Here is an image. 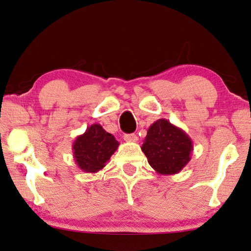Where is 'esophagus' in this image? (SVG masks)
Instances as JSON below:
<instances>
[{
    "label": "esophagus",
    "mask_w": 251,
    "mask_h": 251,
    "mask_svg": "<svg viewBox=\"0 0 251 251\" xmlns=\"http://www.w3.org/2000/svg\"><path fill=\"white\" fill-rule=\"evenodd\" d=\"M124 140L126 142H137L138 137L137 135H135V134H125Z\"/></svg>",
    "instance_id": "obj_1"
}]
</instances>
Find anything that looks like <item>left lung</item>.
I'll use <instances>...</instances> for the list:
<instances>
[{
	"label": "left lung",
	"instance_id": "1",
	"mask_svg": "<svg viewBox=\"0 0 251 251\" xmlns=\"http://www.w3.org/2000/svg\"><path fill=\"white\" fill-rule=\"evenodd\" d=\"M148 162L160 175H176L192 159L193 141L185 130L161 118L149 127L142 144Z\"/></svg>",
	"mask_w": 251,
	"mask_h": 251
}]
</instances>
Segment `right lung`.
I'll list each match as a JSON object with an SVG mask.
<instances>
[{
  "mask_svg": "<svg viewBox=\"0 0 251 251\" xmlns=\"http://www.w3.org/2000/svg\"><path fill=\"white\" fill-rule=\"evenodd\" d=\"M119 145L114 135L107 133L100 124H92L73 142L75 163L82 171L96 174L106 167Z\"/></svg>",
  "mask_w": 251,
  "mask_h": 251,
  "instance_id": "right-lung-1",
  "label": "right lung"
}]
</instances>
